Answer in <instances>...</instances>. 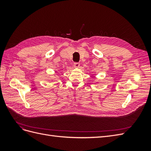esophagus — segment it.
Listing matches in <instances>:
<instances>
[{
  "label": "esophagus",
  "mask_w": 151,
  "mask_h": 151,
  "mask_svg": "<svg viewBox=\"0 0 151 151\" xmlns=\"http://www.w3.org/2000/svg\"><path fill=\"white\" fill-rule=\"evenodd\" d=\"M79 66H80V63L78 62H75L74 63V67L75 68H78V67H79Z\"/></svg>",
  "instance_id": "esophagus-1"
}]
</instances>
